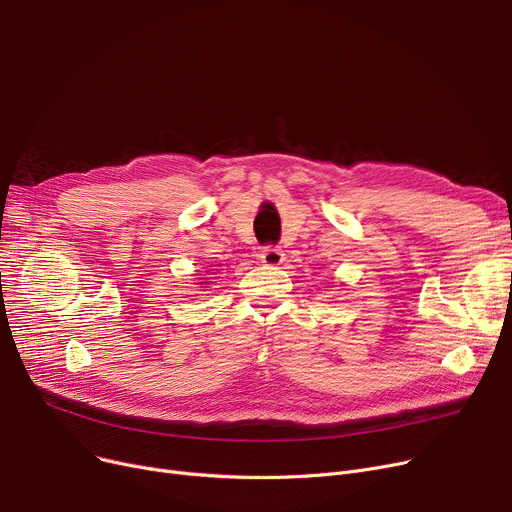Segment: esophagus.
<instances>
[{
  "instance_id": "1",
  "label": "esophagus",
  "mask_w": 512,
  "mask_h": 512,
  "mask_svg": "<svg viewBox=\"0 0 512 512\" xmlns=\"http://www.w3.org/2000/svg\"><path fill=\"white\" fill-rule=\"evenodd\" d=\"M260 260L266 264V266H279L283 260H285V254L281 248H275V246H268L260 252Z\"/></svg>"
}]
</instances>
